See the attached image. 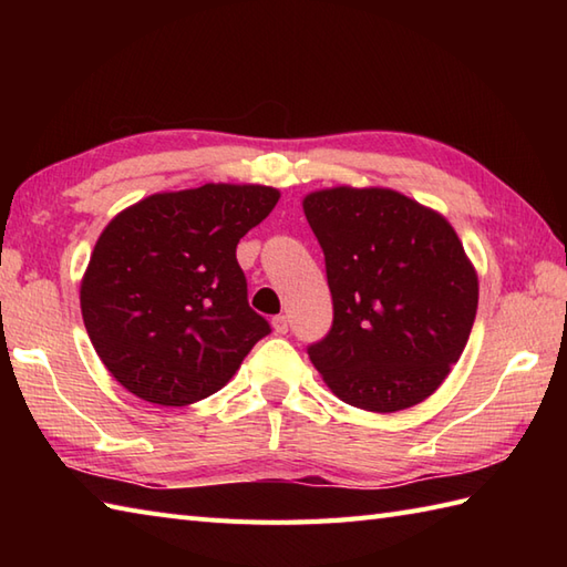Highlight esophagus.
<instances>
[{"label":"esophagus","instance_id":"obj_1","mask_svg":"<svg viewBox=\"0 0 567 567\" xmlns=\"http://www.w3.org/2000/svg\"><path fill=\"white\" fill-rule=\"evenodd\" d=\"M272 329H275V333H287V329H290V321H287V317L285 315H277V317H272Z\"/></svg>","mask_w":567,"mask_h":567}]
</instances>
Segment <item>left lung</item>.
I'll list each match as a JSON object with an SVG mask.
<instances>
[{
	"instance_id": "left-lung-1",
	"label": "left lung",
	"mask_w": 567,
	"mask_h": 567,
	"mask_svg": "<svg viewBox=\"0 0 567 567\" xmlns=\"http://www.w3.org/2000/svg\"><path fill=\"white\" fill-rule=\"evenodd\" d=\"M327 260L333 323L307 353L346 404L390 414L424 402L457 363L477 275L453 226L394 189L333 187L302 202Z\"/></svg>"
}]
</instances>
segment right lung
I'll return each instance as SVG.
<instances>
[{
    "label": "right lung",
    "instance_id": "add662e5",
    "mask_svg": "<svg viewBox=\"0 0 567 567\" xmlns=\"http://www.w3.org/2000/svg\"><path fill=\"white\" fill-rule=\"evenodd\" d=\"M277 199L265 185H202L151 195L104 228L80 307L94 351L131 394L199 402L270 333L248 305L236 246Z\"/></svg>",
    "mask_w": 567,
    "mask_h": 567
}]
</instances>
